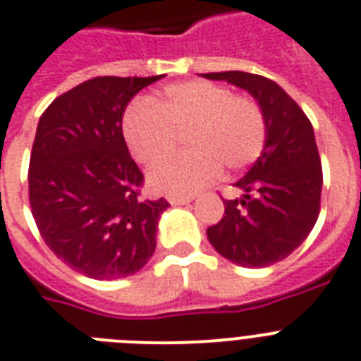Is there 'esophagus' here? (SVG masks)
I'll use <instances>...</instances> for the list:
<instances>
[{"label":"esophagus","mask_w":361,"mask_h":361,"mask_svg":"<svg viewBox=\"0 0 361 361\" xmlns=\"http://www.w3.org/2000/svg\"><path fill=\"white\" fill-rule=\"evenodd\" d=\"M171 206H185L189 202H192V196H169Z\"/></svg>","instance_id":"1"}]
</instances>
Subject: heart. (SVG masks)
Here are the masks:
<instances>
[{
  "mask_svg": "<svg viewBox=\"0 0 361 361\" xmlns=\"http://www.w3.org/2000/svg\"><path fill=\"white\" fill-rule=\"evenodd\" d=\"M124 139L142 165L171 154L185 133V154L155 165L148 183L157 192L189 196L221 174L247 169L265 146L262 107L222 85L195 79L169 85L152 102H137L122 122Z\"/></svg>",
  "mask_w": 361,
  "mask_h": 361,
  "instance_id": "heart-1",
  "label": "heart"
}]
</instances>
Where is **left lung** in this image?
Instances as JSON below:
<instances>
[{
  "label": "left lung",
  "mask_w": 361,
  "mask_h": 361,
  "mask_svg": "<svg viewBox=\"0 0 361 361\" xmlns=\"http://www.w3.org/2000/svg\"><path fill=\"white\" fill-rule=\"evenodd\" d=\"M247 90L265 116L262 155L237 181L241 198L224 202V216L207 239L228 262L262 269L286 259L319 216L323 169L313 126L297 102L272 79L248 72L200 74Z\"/></svg>",
  "instance_id": "left-lung-1"
}]
</instances>
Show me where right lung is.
Returning a JSON list of instances; mask_svg holds the SVG:
<instances>
[{
    "label": "right lung",
    "instance_id": "add662e5",
    "mask_svg": "<svg viewBox=\"0 0 361 361\" xmlns=\"http://www.w3.org/2000/svg\"><path fill=\"white\" fill-rule=\"evenodd\" d=\"M161 78L89 79L38 120L29 161L33 219L49 250L94 280L131 276L154 256L169 202L139 198L145 176L128 152L122 116Z\"/></svg>",
    "mask_w": 361,
    "mask_h": 361
}]
</instances>
